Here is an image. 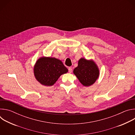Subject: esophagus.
<instances>
[{
    "instance_id": "1",
    "label": "esophagus",
    "mask_w": 135,
    "mask_h": 135,
    "mask_svg": "<svg viewBox=\"0 0 135 135\" xmlns=\"http://www.w3.org/2000/svg\"><path fill=\"white\" fill-rule=\"evenodd\" d=\"M68 71L69 73H71L72 72V68L71 67H69L68 68Z\"/></svg>"
}]
</instances>
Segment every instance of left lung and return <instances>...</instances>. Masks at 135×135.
Segmentation results:
<instances>
[{
  "instance_id": "8db88e82",
  "label": "left lung",
  "mask_w": 135,
  "mask_h": 135,
  "mask_svg": "<svg viewBox=\"0 0 135 135\" xmlns=\"http://www.w3.org/2000/svg\"><path fill=\"white\" fill-rule=\"evenodd\" d=\"M73 73L85 86H89L94 84L99 76L97 65L93 60H88L83 57L79 60L78 66L74 69Z\"/></svg>"
}]
</instances>
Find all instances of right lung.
Segmentation results:
<instances>
[{
	"instance_id": "add662e5",
	"label": "right lung",
	"mask_w": 135,
	"mask_h": 135,
	"mask_svg": "<svg viewBox=\"0 0 135 135\" xmlns=\"http://www.w3.org/2000/svg\"><path fill=\"white\" fill-rule=\"evenodd\" d=\"M68 71L61 60L52 57H40L33 68L36 79L45 86L53 85L61 75Z\"/></svg>"
}]
</instances>
